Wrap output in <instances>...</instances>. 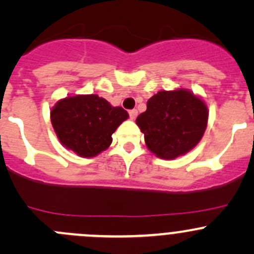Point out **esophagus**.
Instances as JSON below:
<instances>
[{
  "label": "esophagus",
  "instance_id": "obj_1",
  "mask_svg": "<svg viewBox=\"0 0 254 254\" xmlns=\"http://www.w3.org/2000/svg\"><path fill=\"white\" fill-rule=\"evenodd\" d=\"M129 115H130V119L134 120L135 118H136V115H137V111H136V109H131V111L129 112Z\"/></svg>",
  "mask_w": 254,
  "mask_h": 254
}]
</instances>
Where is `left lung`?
I'll list each match as a JSON object with an SVG mask.
<instances>
[{"label":"left lung","instance_id":"obj_1","mask_svg":"<svg viewBox=\"0 0 254 254\" xmlns=\"http://www.w3.org/2000/svg\"><path fill=\"white\" fill-rule=\"evenodd\" d=\"M209 109L203 98L187 88L160 91L147 101V109L136 118L146 147L163 160L193 150L203 137Z\"/></svg>","mask_w":254,"mask_h":254}]
</instances>
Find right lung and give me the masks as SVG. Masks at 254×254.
I'll return each mask as SVG.
<instances>
[{
	"mask_svg": "<svg viewBox=\"0 0 254 254\" xmlns=\"http://www.w3.org/2000/svg\"><path fill=\"white\" fill-rule=\"evenodd\" d=\"M127 118L122 107H113L97 94L67 96L50 111L51 124L61 145L86 158L106 151L113 141V132Z\"/></svg>",
	"mask_w": 254,
	"mask_h": 254,
	"instance_id": "add662e5",
	"label": "right lung"
}]
</instances>
